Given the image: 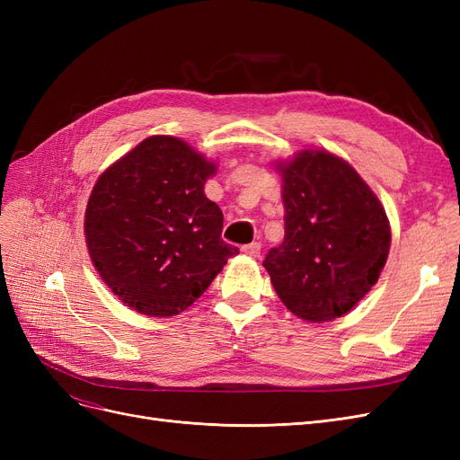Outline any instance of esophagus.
Masks as SVG:
<instances>
[{
	"label": "esophagus",
	"mask_w": 460,
	"mask_h": 460,
	"mask_svg": "<svg viewBox=\"0 0 460 460\" xmlns=\"http://www.w3.org/2000/svg\"><path fill=\"white\" fill-rule=\"evenodd\" d=\"M242 252L245 255H249V257H259L261 255V243L253 242V243H249V245H243Z\"/></svg>",
	"instance_id": "esophagus-1"
}]
</instances>
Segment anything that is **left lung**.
<instances>
[{
  "label": "left lung",
  "instance_id": "obj_1",
  "mask_svg": "<svg viewBox=\"0 0 460 460\" xmlns=\"http://www.w3.org/2000/svg\"><path fill=\"white\" fill-rule=\"evenodd\" d=\"M282 174L286 234L262 267L286 307L309 323L349 313L378 282L389 253V220L349 163L305 149Z\"/></svg>",
  "mask_w": 460,
  "mask_h": 460
}]
</instances>
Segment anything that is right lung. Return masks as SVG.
Segmentation results:
<instances>
[{
  "mask_svg": "<svg viewBox=\"0 0 460 460\" xmlns=\"http://www.w3.org/2000/svg\"><path fill=\"white\" fill-rule=\"evenodd\" d=\"M215 164L172 136H151L97 178L84 234L95 270L147 316H174L203 296L238 247L207 199Z\"/></svg>",
  "mask_w": 460,
  "mask_h": 460,
  "instance_id": "right-lung-1",
  "label": "right lung"
}]
</instances>
